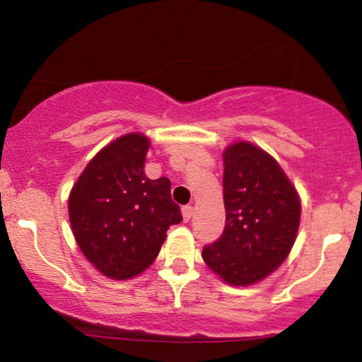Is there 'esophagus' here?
I'll return each instance as SVG.
<instances>
[{
    "label": "esophagus",
    "instance_id": "esophagus-1",
    "mask_svg": "<svg viewBox=\"0 0 362 362\" xmlns=\"http://www.w3.org/2000/svg\"><path fill=\"white\" fill-rule=\"evenodd\" d=\"M194 214V207L192 206H184L182 207V216H184V221H189Z\"/></svg>",
    "mask_w": 362,
    "mask_h": 362
}]
</instances>
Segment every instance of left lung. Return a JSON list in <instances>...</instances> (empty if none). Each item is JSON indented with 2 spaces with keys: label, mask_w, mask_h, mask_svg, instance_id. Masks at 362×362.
<instances>
[{
  "label": "left lung",
  "mask_w": 362,
  "mask_h": 362,
  "mask_svg": "<svg viewBox=\"0 0 362 362\" xmlns=\"http://www.w3.org/2000/svg\"><path fill=\"white\" fill-rule=\"evenodd\" d=\"M226 226L202 248L209 269L231 286L259 282L284 262L300 228L296 189L277 161L252 143L224 151Z\"/></svg>",
  "instance_id": "obj_1"
}]
</instances>
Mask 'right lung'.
Returning a JSON list of instances; mask_svg holds the SVG:
<instances>
[{
	"instance_id": "obj_1",
	"label": "right lung",
	"mask_w": 362,
	"mask_h": 362,
	"mask_svg": "<svg viewBox=\"0 0 362 362\" xmlns=\"http://www.w3.org/2000/svg\"><path fill=\"white\" fill-rule=\"evenodd\" d=\"M148 148L143 134L115 139L86 165L69 195V221L80 250L114 279L144 271L168 228L182 221L168 178L144 175Z\"/></svg>"
}]
</instances>
